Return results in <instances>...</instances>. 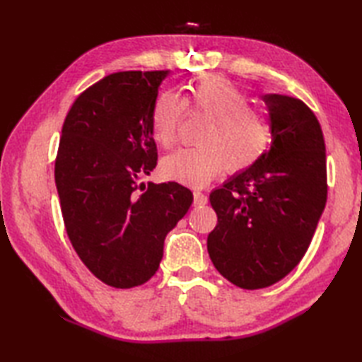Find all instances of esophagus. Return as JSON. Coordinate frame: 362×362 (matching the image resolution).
Returning <instances> with one entry per match:
<instances>
[{
    "instance_id": "34e87169",
    "label": "esophagus",
    "mask_w": 362,
    "mask_h": 362,
    "mask_svg": "<svg viewBox=\"0 0 362 362\" xmlns=\"http://www.w3.org/2000/svg\"><path fill=\"white\" fill-rule=\"evenodd\" d=\"M193 196H194V205L196 206H202V205H205L206 202H209V197H206L202 193V191H194Z\"/></svg>"
}]
</instances>
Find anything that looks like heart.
<instances>
[{
	"mask_svg": "<svg viewBox=\"0 0 362 362\" xmlns=\"http://www.w3.org/2000/svg\"><path fill=\"white\" fill-rule=\"evenodd\" d=\"M185 109L211 119L199 136L202 146L179 149L161 161L166 179L202 187L224 168L240 173L263 157L271 140L267 122L235 83L210 76L188 86L182 98L173 91L160 93L151 109V132L161 148L174 146Z\"/></svg>",
	"mask_w": 362,
	"mask_h": 362,
	"instance_id": "1",
	"label": "heart"
}]
</instances>
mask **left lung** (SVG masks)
<instances>
[{"label":"left lung","mask_w":362,"mask_h":362,"mask_svg":"<svg viewBox=\"0 0 362 362\" xmlns=\"http://www.w3.org/2000/svg\"><path fill=\"white\" fill-rule=\"evenodd\" d=\"M272 144L257 163L211 191L218 224L206 240L218 272L243 289L284 279L310 247L327 204V156L303 101L264 95Z\"/></svg>","instance_id":"1"}]
</instances>
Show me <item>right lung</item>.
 I'll use <instances>...</instances> for the list:
<instances>
[{"label":"right lung","instance_id":"add662e5","mask_svg":"<svg viewBox=\"0 0 362 362\" xmlns=\"http://www.w3.org/2000/svg\"><path fill=\"white\" fill-rule=\"evenodd\" d=\"M169 71H121L81 93L59 143L56 187L65 228L88 271L113 288L148 281L166 235L193 204L177 182L140 185L157 166L151 109Z\"/></svg>","mask_w":362,"mask_h":362}]
</instances>
